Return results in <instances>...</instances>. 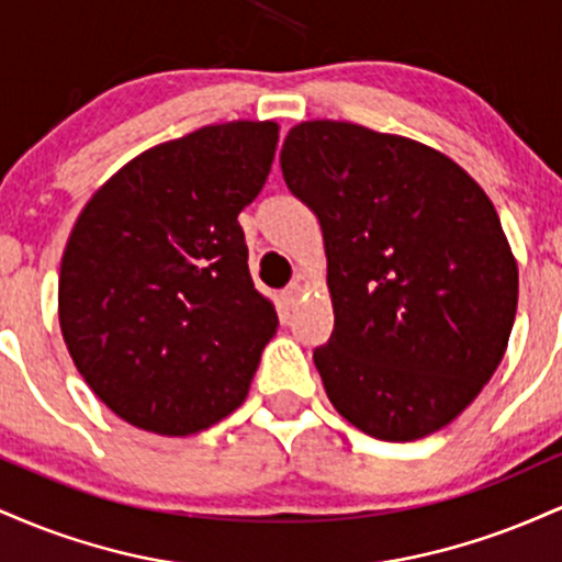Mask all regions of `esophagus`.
Wrapping results in <instances>:
<instances>
[{
    "mask_svg": "<svg viewBox=\"0 0 562 562\" xmlns=\"http://www.w3.org/2000/svg\"><path fill=\"white\" fill-rule=\"evenodd\" d=\"M301 293H303V285H301V282H293V285L282 290L280 299H282V303H285V308H295V306H299Z\"/></svg>",
    "mask_w": 562,
    "mask_h": 562,
    "instance_id": "34e87169",
    "label": "esophagus"
}]
</instances>
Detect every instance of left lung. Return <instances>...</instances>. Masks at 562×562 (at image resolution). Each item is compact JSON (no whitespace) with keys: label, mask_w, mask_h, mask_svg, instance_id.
Wrapping results in <instances>:
<instances>
[{"label":"left lung","mask_w":562,"mask_h":562,"mask_svg":"<svg viewBox=\"0 0 562 562\" xmlns=\"http://www.w3.org/2000/svg\"><path fill=\"white\" fill-rule=\"evenodd\" d=\"M280 166L325 237L327 398L380 441L447 428L492 380L518 308L494 203L436 147L351 121L293 126Z\"/></svg>","instance_id":"left-lung-1"}]
</instances>
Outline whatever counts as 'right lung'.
<instances>
[{"mask_svg": "<svg viewBox=\"0 0 562 562\" xmlns=\"http://www.w3.org/2000/svg\"><path fill=\"white\" fill-rule=\"evenodd\" d=\"M274 121L211 124L139 153L76 218L57 317L76 370L121 420L190 436L245 402L274 303L254 288L240 211L272 169Z\"/></svg>", "mask_w": 562, "mask_h": 562, "instance_id": "add662e5", "label": "right lung"}]
</instances>
